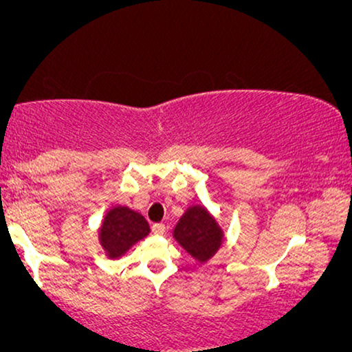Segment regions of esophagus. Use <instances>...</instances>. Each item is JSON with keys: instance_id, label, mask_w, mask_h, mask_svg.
<instances>
[{"instance_id": "34e87169", "label": "esophagus", "mask_w": 352, "mask_h": 352, "mask_svg": "<svg viewBox=\"0 0 352 352\" xmlns=\"http://www.w3.org/2000/svg\"><path fill=\"white\" fill-rule=\"evenodd\" d=\"M165 230H166L165 224H162V223H157V224H153V226H152V232L155 234V235H162V234H165Z\"/></svg>"}]
</instances>
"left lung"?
Wrapping results in <instances>:
<instances>
[{
  "instance_id": "1",
  "label": "left lung",
  "mask_w": 352,
  "mask_h": 352,
  "mask_svg": "<svg viewBox=\"0 0 352 352\" xmlns=\"http://www.w3.org/2000/svg\"><path fill=\"white\" fill-rule=\"evenodd\" d=\"M175 239L200 263L208 261L223 242V232L204 206H192L175 228Z\"/></svg>"
}]
</instances>
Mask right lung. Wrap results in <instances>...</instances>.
Instances as JSON below:
<instances>
[{
    "mask_svg": "<svg viewBox=\"0 0 352 352\" xmlns=\"http://www.w3.org/2000/svg\"><path fill=\"white\" fill-rule=\"evenodd\" d=\"M148 230V223L142 214L128 206H117L110 210L102 221L100 243L109 258H120L134 243L146 237Z\"/></svg>",
    "mask_w": 352,
    "mask_h": 352,
    "instance_id": "obj_1",
    "label": "right lung"
}]
</instances>
